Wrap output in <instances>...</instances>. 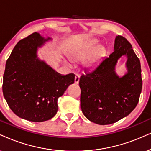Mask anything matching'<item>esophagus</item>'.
<instances>
[{
	"label": "esophagus",
	"mask_w": 151,
	"mask_h": 151,
	"mask_svg": "<svg viewBox=\"0 0 151 151\" xmlns=\"http://www.w3.org/2000/svg\"><path fill=\"white\" fill-rule=\"evenodd\" d=\"M79 79H80V75H79V74H76L75 78H74V83H75L76 84H78V83H79Z\"/></svg>",
	"instance_id": "34e87169"
}]
</instances>
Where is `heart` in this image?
Segmentation results:
<instances>
[{
	"mask_svg": "<svg viewBox=\"0 0 151 151\" xmlns=\"http://www.w3.org/2000/svg\"><path fill=\"white\" fill-rule=\"evenodd\" d=\"M98 45L95 39H88L72 46L69 51V58L76 63L85 60L84 66L91 68L95 65L106 54L105 47Z\"/></svg>",
	"mask_w": 151,
	"mask_h": 151,
	"instance_id": "obj_1",
	"label": "heart"
}]
</instances>
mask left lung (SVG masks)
I'll return each mask as SVG.
<instances>
[{"instance_id":"8db88e82","label":"left lung","mask_w":151,"mask_h":151,"mask_svg":"<svg viewBox=\"0 0 151 151\" xmlns=\"http://www.w3.org/2000/svg\"><path fill=\"white\" fill-rule=\"evenodd\" d=\"M127 56V72H115L117 60ZM81 108L86 118L98 125H109L126 117L138 104L142 88L140 60L125 37L116 36L114 51L91 72L79 79Z\"/></svg>"}]
</instances>
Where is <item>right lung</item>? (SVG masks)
Listing matches in <instances>:
<instances>
[{"label":"right lung","mask_w":151,"mask_h":151,"mask_svg":"<svg viewBox=\"0 0 151 151\" xmlns=\"http://www.w3.org/2000/svg\"><path fill=\"white\" fill-rule=\"evenodd\" d=\"M51 40L33 33L17 44L5 65L4 98L17 116L29 121L53 118L58 98L74 82V74H60L37 56L38 49Z\"/></svg>","instance_id":"1"}]
</instances>
